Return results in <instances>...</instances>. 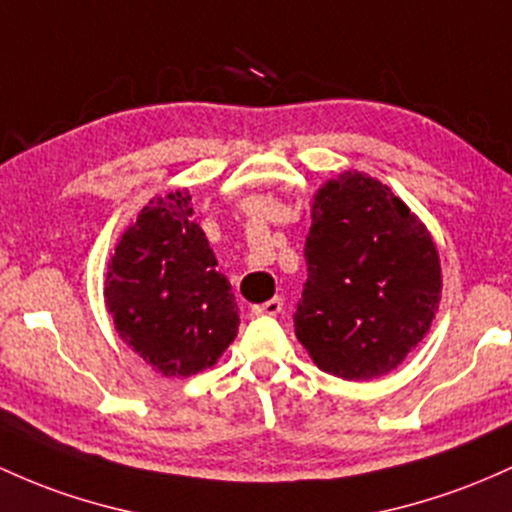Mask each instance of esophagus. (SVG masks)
I'll use <instances>...</instances> for the list:
<instances>
[{
  "label": "esophagus",
  "instance_id": "34e87169",
  "mask_svg": "<svg viewBox=\"0 0 512 512\" xmlns=\"http://www.w3.org/2000/svg\"><path fill=\"white\" fill-rule=\"evenodd\" d=\"M284 308V299L282 296H274V299H269L265 303H257V306H252V316H279Z\"/></svg>",
  "mask_w": 512,
  "mask_h": 512
}]
</instances>
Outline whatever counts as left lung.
I'll use <instances>...</instances> for the list:
<instances>
[{
    "label": "left lung",
    "instance_id": "8db88e82",
    "mask_svg": "<svg viewBox=\"0 0 512 512\" xmlns=\"http://www.w3.org/2000/svg\"><path fill=\"white\" fill-rule=\"evenodd\" d=\"M296 338L323 372L367 381L428 335L442 269L428 228L379 179L342 172L318 189Z\"/></svg>",
    "mask_w": 512,
    "mask_h": 512
}]
</instances>
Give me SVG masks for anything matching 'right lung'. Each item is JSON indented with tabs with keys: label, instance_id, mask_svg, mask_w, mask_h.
I'll use <instances>...</instances> for the list:
<instances>
[{
	"label": "right lung",
	"instance_id": "obj_1",
	"mask_svg": "<svg viewBox=\"0 0 512 512\" xmlns=\"http://www.w3.org/2000/svg\"><path fill=\"white\" fill-rule=\"evenodd\" d=\"M189 192L150 199L121 235L104 282L116 333L162 376L213 367L238 335V303L216 269Z\"/></svg>",
	"mask_w": 512,
	"mask_h": 512
}]
</instances>
